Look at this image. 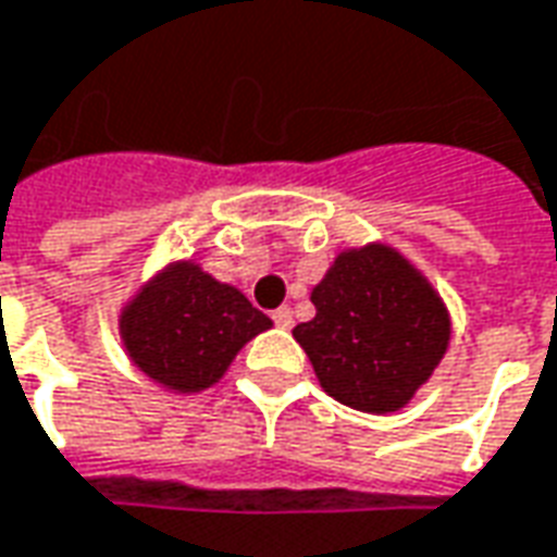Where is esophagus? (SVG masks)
I'll use <instances>...</instances> for the list:
<instances>
[{
  "label": "esophagus",
  "mask_w": 557,
  "mask_h": 557,
  "mask_svg": "<svg viewBox=\"0 0 557 557\" xmlns=\"http://www.w3.org/2000/svg\"><path fill=\"white\" fill-rule=\"evenodd\" d=\"M271 317H274V322H277L280 329H292V322H295V319H292L289 307H277V310H274Z\"/></svg>",
  "instance_id": "1"
}]
</instances>
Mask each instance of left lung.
<instances>
[{"label": "left lung", "mask_w": 557, "mask_h": 557, "mask_svg": "<svg viewBox=\"0 0 557 557\" xmlns=\"http://www.w3.org/2000/svg\"><path fill=\"white\" fill-rule=\"evenodd\" d=\"M317 317L292 329L319 386L361 413H395L449 349L441 292L392 244L346 247L310 289Z\"/></svg>", "instance_id": "obj_1"}]
</instances>
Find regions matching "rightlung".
<instances>
[{
  "instance_id": "add662e5",
  "label": "right lung",
  "mask_w": 557,
  "mask_h": 557,
  "mask_svg": "<svg viewBox=\"0 0 557 557\" xmlns=\"http://www.w3.org/2000/svg\"><path fill=\"white\" fill-rule=\"evenodd\" d=\"M271 325L238 286L208 274L196 259L159 268L116 317L132 364L174 395L216 386L240 349Z\"/></svg>"
}]
</instances>
